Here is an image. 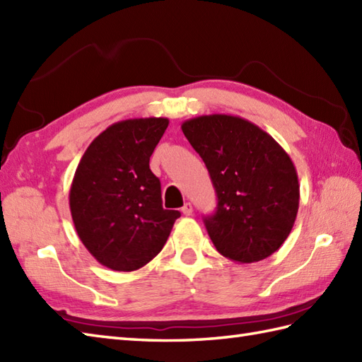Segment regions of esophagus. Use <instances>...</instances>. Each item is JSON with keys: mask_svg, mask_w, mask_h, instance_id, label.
<instances>
[{"mask_svg": "<svg viewBox=\"0 0 362 362\" xmlns=\"http://www.w3.org/2000/svg\"><path fill=\"white\" fill-rule=\"evenodd\" d=\"M182 213L185 214V216H191V214H193V205H191L189 202L183 205L182 206Z\"/></svg>", "mask_w": 362, "mask_h": 362, "instance_id": "obj_1", "label": "esophagus"}]
</instances>
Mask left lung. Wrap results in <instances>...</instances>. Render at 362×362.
<instances>
[{"label":"left lung","mask_w":362,"mask_h":362,"mask_svg":"<svg viewBox=\"0 0 362 362\" xmlns=\"http://www.w3.org/2000/svg\"><path fill=\"white\" fill-rule=\"evenodd\" d=\"M182 132L202 157L218 194L204 219L214 247L236 263L271 257L294 226L300 185L288 152L253 122L214 113L187 119Z\"/></svg>","instance_id":"1"}]
</instances>
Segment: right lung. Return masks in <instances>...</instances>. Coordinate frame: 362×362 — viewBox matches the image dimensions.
<instances>
[{
	"mask_svg": "<svg viewBox=\"0 0 362 362\" xmlns=\"http://www.w3.org/2000/svg\"><path fill=\"white\" fill-rule=\"evenodd\" d=\"M168 118H134L107 127L90 143L70 188V210L82 244L118 272L148 264L168 241L180 213L161 205L149 158Z\"/></svg>",
	"mask_w": 362,
	"mask_h": 362,
	"instance_id": "right-lung-1",
	"label": "right lung"
}]
</instances>
